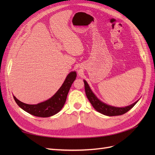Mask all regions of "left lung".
<instances>
[{"instance_id": "left-lung-1", "label": "left lung", "mask_w": 155, "mask_h": 155, "mask_svg": "<svg viewBox=\"0 0 155 155\" xmlns=\"http://www.w3.org/2000/svg\"><path fill=\"white\" fill-rule=\"evenodd\" d=\"M83 81L84 83H85V90L88 100L91 102V104H92L93 107L94 108L97 112H99L100 113L104 115L109 116L122 115L126 113L127 112H128L130 109H132V108L136 105V104L138 102V101H137L134 102V104L125 107H116L109 105L105 104V103L101 101L98 99V98L95 96L94 94L92 92L87 81L85 80H84Z\"/></svg>"}]
</instances>
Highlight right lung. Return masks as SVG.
I'll use <instances>...</instances> for the list:
<instances>
[{"label":"right lung","instance_id":"add662e5","mask_svg":"<svg viewBox=\"0 0 155 155\" xmlns=\"http://www.w3.org/2000/svg\"><path fill=\"white\" fill-rule=\"evenodd\" d=\"M77 74L74 71L68 74L62 86L55 94L45 101L37 105H29L22 103L13 96L17 104L29 114L41 118H46L55 115L59 112L64 106L70 87L76 78Z\"/></svg>","mask_w":155,"mask_h":155}]
</instances>
